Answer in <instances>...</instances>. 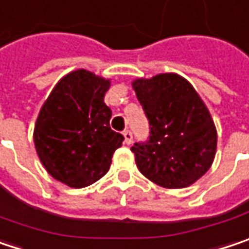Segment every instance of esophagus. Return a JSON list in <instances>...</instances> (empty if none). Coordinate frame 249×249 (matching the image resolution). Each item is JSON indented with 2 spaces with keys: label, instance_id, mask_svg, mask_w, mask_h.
Instances as JSON below:
<instances>
[{
  "label": "esophagus",
  "instance_id": "obj_1",
  "mask_svg": "<svg viewBox=\"0 0 249 249\" xmlns=\"http://www.w3.org/2000/svg\"><path fill=\"white\" fill-rule=\"evenodd\" d=\"M123 136H124V143H126V144H132V143H133V133H132L129 129H126V130L123 132Z\"/></svg>",
  "mask_w": 249,
  "mask_h": 249
}]
</instances>
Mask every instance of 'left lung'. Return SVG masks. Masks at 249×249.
<instances>
[{
	"mask_svg": "<svg viewBox=\"0 0 249 249\" xmlns=\"http://www.w3.org/2000/svg\"><path fill=\"white\" fill-rule=\"evenodd\" d=\"M149 120V137L132 151L140 173L166 188L197 181L213 164L217 149L214 122L203 100L184 78L160 73L133 82Z\"/></svg>",
	"mask_w": 249,
	"mask_h": 249,
	"instance_id": "1",
	"label": "left lung"
}]
</instances>
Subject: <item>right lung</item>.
Here are the masks:
<instances>
[{"instance_id":"obj_1","label":"right lung","mask_w":249,"mask_h":249,"mask_svg":"<svg viewBox=\"0 0 249 249\" xmlns=\"http://www.w3.org/2000/svg\"><path fill=\"white\" fill-rule=\"evenodd\" d=\"M110 82L79 69L53 88L36 119L34 142L46 171L73 188L90 186L110 167L124 137L110 129L103 98Z\"/></svg>"}]
</instances>
